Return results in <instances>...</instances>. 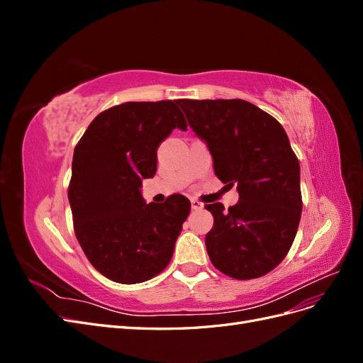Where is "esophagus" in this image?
I'll use <instances>...</instances> for the list:
<instances>
[{
	"mask_svg": "<svg viewBox=\"0 0 363 363\" xmlns=\"http://www.w3.org/2000/svg\"><path fill=\"white\" fill-rule=\"evenodd\" d=\"M191 206L192 211H200V208H203V204L199 200H191Z\"/></svg>",
	"mask_w": 363,
	"mask_h": 363,
	"instance_id": "obj_1",
	"label": "esophagus"
}]
</instances>
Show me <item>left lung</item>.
Here are the masks:
<instances>
[{
    "label": "left lung",
    "instance_id": "left-lung-1",
    "mask_svg": "<svg viewBox=\"0 0 363 363\" xmlns=\"http://www.w3.org/2000/svg\"><path fill=\"white\" fill-rule=\"evenodd\" d=\"M189 127L207 145L216 177L239 201L206 204L213 227L206 248L216 269L238 280L265 276L286 257L301 218L300 163L286 131L244 100H182Z\"/></svg>",
    "mask_w": 363,
    "mask_h": 363
}]
</instances>
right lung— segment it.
<instances>
[{
	"mask_svg": "<svg viewBox=\"0 0 363 363\" xmlns=\"http://www.w3.org/2000/svg\"><path fill=\"white\" fill-rule=\"evenodd\" d=\"M179 100L124 103L98 115L74 150L68 199L75 236L104 277L135 284L169 263L191 201L175 194L147 204L142 180L157 171V148L188 130Z\"/></svg>",
	"mask_w": 363,
	"mask_h": 363,
	"instance_id": "right-lung-1",
	"label": "right lung"
}]
</instances>
